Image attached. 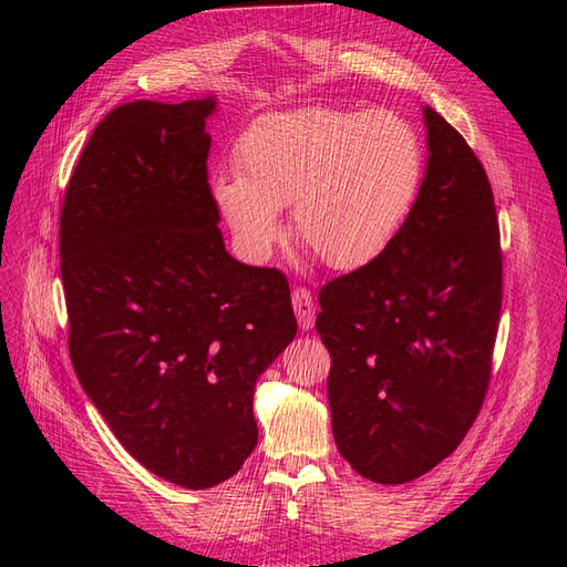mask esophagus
I'll return each instance as SVG.
<instances>
[{"label": "esophagus", "mask_w": 567, "mask_h": 567, "mask_svg": "<svg viewBox=\"0 0 567 567\" xmlns=\"http://www.w3.org/2000/svg\"><path fill=\"white\" fill-rule=\"evenodd\" d=\"M293 310H296V317H298V323L302 331H310L315 326V300H312V293L307 288L298 286L293 288Z\"/></svg>", "instance_id": "obj_1"}]
</instances>
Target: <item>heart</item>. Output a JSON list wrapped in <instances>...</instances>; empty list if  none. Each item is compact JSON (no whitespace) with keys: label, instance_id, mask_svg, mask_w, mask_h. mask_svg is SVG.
<instances>
[{"label":"heart","instance_id":"heart-1","mask_svg":"<svg viewBox=\"0 0 567 567\" xmlns=\"http://www.w3.org/2000/svg\"><path fill=\"white\" fill-rule=\"evenodd\" d=\"M236 167L213 196L241 250L262 260L293 205V231L333 269L381 257L414 208L425 175L419 130L394 111L302 109L265 115L238 136Z\"/></svg>","mask_w":567,"mask_h":567}]
</instances>
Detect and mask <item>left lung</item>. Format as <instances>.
I'll return each instance as SVG.
<instances>
[{"mask_svg":"<svg viewBox=\"0 0 567 567\" xmlns=\"http://www.w3.org/2000/svg\"><path fill=\"white\" fill-rule=\"evenodd\" d=\"M427 165L404 227L373 262L319 290L338 452L402 485L447 458L485 402L502 312L492 186L466 140L423 109Z\"/></svg>","mask_w":567,"mask_h":567,"instance_id":"left-lung-1","label":"left lung"}]
</instances>
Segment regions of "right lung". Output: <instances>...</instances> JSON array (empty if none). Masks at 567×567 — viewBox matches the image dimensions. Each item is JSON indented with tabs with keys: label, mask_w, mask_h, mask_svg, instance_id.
Wrapping results in <instances>:
<instances>
[{
	"label": "right lung",
	"mask_w": 567,
	"mask_h": 567,
	"mask_svg": "<svg viewBox=\"0 0 567 567\" xmlns=\"http://www.w3.org/2000/svg\"><path fill=\"white\" fill-rule=\"evenodd\" d=\"M213 111V96L113 109L68 182L59 234L78 381L120 444L186 489L244 466L257 375L298 331L284 274L225 248Z\"/></svg>",
	"instance_id": "add662e5"
}]
</instances>
